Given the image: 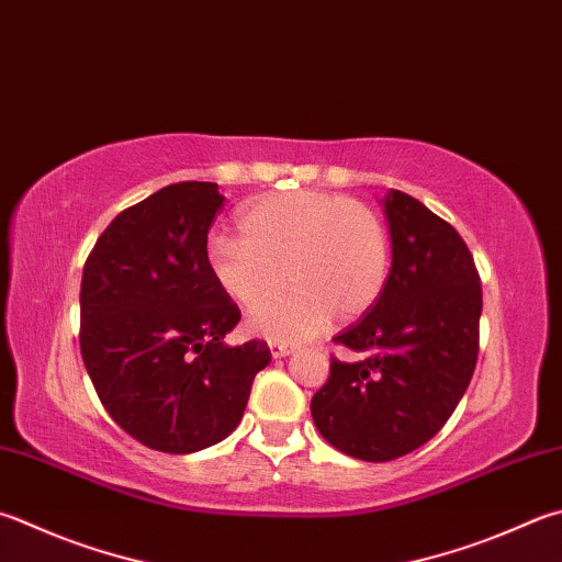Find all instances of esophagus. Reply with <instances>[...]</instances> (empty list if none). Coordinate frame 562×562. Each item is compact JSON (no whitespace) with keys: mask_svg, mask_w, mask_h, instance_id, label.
Listing matches in <instances>:
<instances>
[{"mask_svg":"<svg viewBox=\"0 0 562 562\" xmlns=\"http://www.w3.org/2000/svg\"><path fill=\"white\" fill-rule=\"evenodd\" d=\"M269 349H271L273 357H285V355L293 352V345H289V342H269Z\"/></svg>","mask_w":562,"mask_h":562,"instance_id":"34e87169","label":"esophagus"}]
</instances>
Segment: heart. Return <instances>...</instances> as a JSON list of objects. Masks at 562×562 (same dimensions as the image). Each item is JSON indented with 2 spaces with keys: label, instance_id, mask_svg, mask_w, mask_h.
Here are the masks:
<instances>
[{
  "label": "heart",
  "instance_id": "obj_1",
  "mask_svg": "<svg viewBox=\"0 0 562 562\" xmlns=\"http://www.w3.org/2000/svg\"><path fill=\"white\" fill-rule=\"evenodd\" d=\"M237 229L239 239L215 237L205 251L210 279L232 303L254 311L285 278L294 283L283 300L249 317L259 337L305 340L333 315H364L386 289L389 232L359 200L325 190L261 195L241 210Z\"/></svg>",
  "mask_w": 562,
  "mask_h": 562
}]
</instances>
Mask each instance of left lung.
Listing matches in <instances>:
<instances>
[{
  "mask_svg": "<svg viewBox=\"0 0 562 562\" xmlns=\"http://www.w3.org/2000/svg\"><path fill=\"white\" fill-rule=\"evenodd\" d=\"M391 271L381 299L333 337L362 355L330 357L315 428L333 448L389 462L428 442L470 386L480 352L482 283L450 222L401 190L384 198Z\"/></svg>",
  "mask_w": 562,
  "mask_h": 562,
  "instance_id": "left-lung-1",
  "label": "left lung"
}]
</instances>
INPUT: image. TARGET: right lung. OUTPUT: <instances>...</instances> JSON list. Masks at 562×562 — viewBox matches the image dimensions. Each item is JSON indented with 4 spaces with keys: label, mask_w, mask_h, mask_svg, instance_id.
<instances>
[{
    "label": "right lung",
    "mask_w": 562,
    "mask_h": 562,
    "mask_svg": "<svg viewBox=\"0 0 562 562\" xmlns=\"http://www.w3.org/2000/svg\"><path fill=\"white\" fill-rule=\"evenodd\" d=\"M217 183L183 181L122 210L80 283V355L104 411L142 446L188 454L239 426L263 340L227 347L239 308L210 279Z\"/></svg>",
    "instance_id": "right-lung-1"
}]
</instances>
